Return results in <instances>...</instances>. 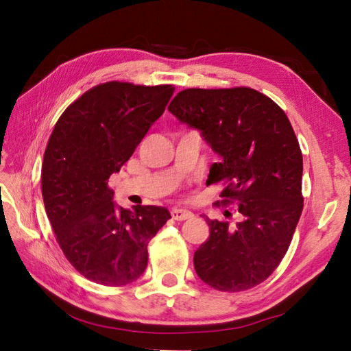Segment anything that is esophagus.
Masks as SVG:
<instances>
[{
    "label": "esophagus",
    "instance_id": "1",
    "mask_svg": "<svg viewBox=\"0 0 351 351\" xmlns=\"http://www.w3.org/2000/svg\"><path fill=\"white\" fill-rule=\"evenodd\" d=\"M171 217L176 221H186L189 218H192L193 214L190 210H186V209H173L171 210Z\"/></svg>",
    "mask_w": 351,
    "mask_h": 351
}]
</instances>
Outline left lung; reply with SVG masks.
Returning <instances> with one entry per match:
<instances>
[{"label": "left lung", "instance_id": "obj_1", "mask_svg": "<svg viewBox=\"0 0 351 351\" xmlns=\"http://www.w3.org/2000/svg\"><path fill=\"white\" fill-rule=\"evenodd\" d=\"M168 110L221 156L210 183H227L221 205H239L234 227L206 217L210 234L195 252L196 274L218 291L253 289L277 269L303 210V158L289 117L244 86L184 89Z\"/></svg>", "mask_w": 351, "mask_h": 351}]
</instances>
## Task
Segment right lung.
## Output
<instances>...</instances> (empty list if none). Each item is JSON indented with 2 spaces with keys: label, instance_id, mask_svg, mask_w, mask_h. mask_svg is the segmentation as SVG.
<instances>
[{
  "label": "right lung",
  "instance_id": "1",
  "mask_svg": "<svg viewBox=\"0 0 351 351\" xmlns=\"http://www.w3.org/2000/svg\"><path fill=\"white\" fill-rule=\"evenodd\" d=\"M176 88L107 82L61 114L42 162L48 219L74 269L97 284L123 287L147 265V243L171 218L161 206L117 208L111 174L129 161Z\"/></svg>",
  "mask_w": 351,
  "mask_h": 351
}]
</instances>
